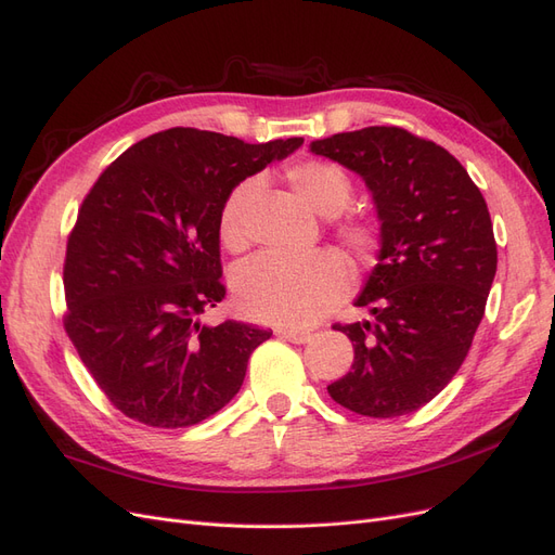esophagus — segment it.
Returning <instances> with one entry per match:
<instances>
[{
  "label": "esophagus",
  "mask_w": 555,
  "mask_h": 555,
  "mask_svg": "<svg viewBox=\"0 0 555 555\" xmlns=\"http://www.w3.org/2000/svg\"><path fill=\"white\" fill-rule=\"evenodd\" d=\"M276 334L291 344H307L311 338L309 332H299V330H276Z\"/></svg>",
  "instance_id": "obj_1"
}]
</instances>
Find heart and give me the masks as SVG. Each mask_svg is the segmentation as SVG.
Instances as JSON below:
<instances>
[{"instance_id": "1", "label": "heart", "mask_w": 555, "mask_h": 555, "mask_svg": "<svg viewBox=\"0 0 555 555\" xmlns=\"http://www.w3.org/2000/svg\"><path fill=\"white\" fill-rule=\"evenodd\" d=\"M285 182L297 198L320 217H336L352 198L350 175L325 158H301L285 168ZM256 180L232 189L219 211V237L230 254L248 246V207L256 198ZM334 235L357 258L373 256L380 244V230L369 217H348L334 223ZM350 270L325 248L301 256L262 254L242 264L232 291L240 309L262 323L279 327H309L346 297Z\"/></svg>"}]
</instances>
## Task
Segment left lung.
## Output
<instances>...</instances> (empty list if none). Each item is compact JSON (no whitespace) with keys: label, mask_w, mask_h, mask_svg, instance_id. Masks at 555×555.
Listing matches in <instances>:
<instances>
[{"label":"left lung","mask_w":555,"mask_h":555,"mask_svg":"<svg viewBox=\"0 0 555 555\" xmlns=\"http://www.w3.org/2000/svg\"><path fill=\"white\" fill-rule=\"evenodd\" d=\"M366 182L380 219L378 264L357 297L371 320L341 325L354 348L330 397L364 417L422 408L466 360L485 318L498 251L485 195L444 147L399 127L313 140Z\"/></svg>","instance_id":"left-lung-1"}]
</instances>
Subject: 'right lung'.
Segmentation results:
<instances>
[{"instance_id":"right-lung-1","label":"right lung","mask_w":555,"mask_h":555,"mask_svg":"<svg viewBox=\"0 0 555 555\" xmlns=\"http://www.w3.org/2000/svg\"><path fill=\"white\" fill-rule=\"evenodd\" d=\"M301 142L248 145L175 127L135 142L85 195L66 244L64 330L127 417L193 426L240 391L272 330L201 323L225 297L219 211L240 182Z\"/></svg>"}]
</instances>
